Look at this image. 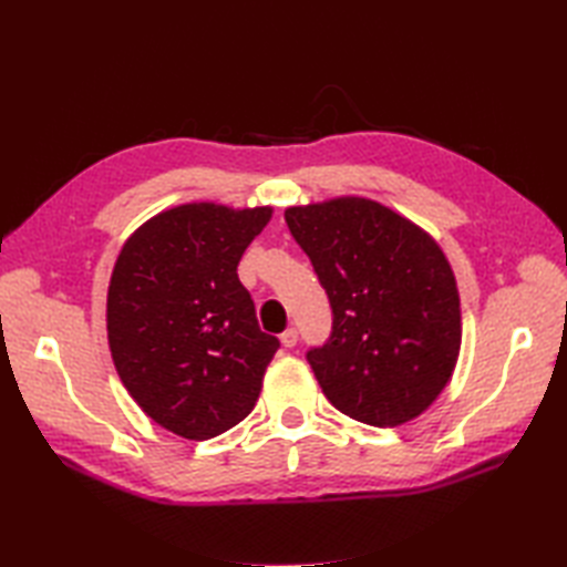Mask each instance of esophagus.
Returning a JSON list of instances; mask_svg holds the SVG:
<instances>
[{
  "instance_id": "1",
  "label": "esophagus",
  "mask_w": 567,
  "mask_h": 567,
  "mask_svg": "<svg viewBox=\"0 0 567 567\" xmlns=\"http://www.w3.org/2000/svg\"><path fill=\"white\" fill-rule=\"evenodd\" d=\"M280 341H282V346H285V348H295V346H297V329H287V331H282Z\"/></svg>"
}]
</instances>
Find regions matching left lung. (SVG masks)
I'll use <instances>...</instances> for the list:
<instances>
[{
	"label": "left lung",
	"mask_w": 567,
	"mask_h": 567,
	"mask_svg": "<svg viewBox=\"0 0 567 567\" xmlns=\"http://www.w3.org/2000/svg\"><path fill=\"white\" fill-rule=\"evenodd\" d=\"M290 234L329 295L333 329L307 360L327 400L370 426H400L449 384L463 323L441 246L365 197L287 207Z\"/></svg>",
	"instance_id": "left-lung-1"
}]
</instances>
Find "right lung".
Listing matches in <instances>:
<instances>
[{"instance_id": "1", "label": "right lung", "mask_w": 567, "mask_h": 567, "mask_svg": "<svg viewBox=\"0 0 567 567\" xmlns=\"http://www.w3.org/2000/svg\"><path fill=\"white\" fill-rule=\"evenodd\" d=\"M272 207L192 202L155 214L118 252L106 336L124 388L155 424L207 441L258 402L280 341L262 333L238 260Z\"/></svg>"}]
</instances>
